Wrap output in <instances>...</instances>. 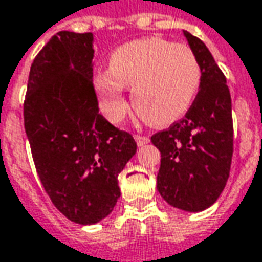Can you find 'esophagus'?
<instances>
[{
    "label": "esophagus",
    "mask_w": 262,
    "mask_h": 262,
    "mask_svg": "<svg viewBox=\"0 0 262 262\" xmlns=\"http://www.w3.org/2000/svg\"><path fill=\"white\" fill-rule=\"evenodd\" d=\"M136 141H137L139 146H143V144H147V143H149V137H147V136H140V134H137V136H136Z\"/></svg>",
    "instance_id": "esophagus-1"
}]
</instances>
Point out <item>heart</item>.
<instances>
[{
	"mask_svg": "<svg viewBox=\"0 0 262 262\" xmlns=\"http://www.w3.org/2000/svg\"><path fill=\"white\" fill-rule=\"evenodd\" d=\"M201 84V67L188 46L161 38H143L118 47L108 71L95 77L104 115L119 122L128 113L125 86L133 88L137 112L154 125L180 119L192 105Z\"/></svg>",
	"mask_w": 262,
	"mask_h": 262,
	"instance_id": "1",
	"label": "heart"
}]
</instances>
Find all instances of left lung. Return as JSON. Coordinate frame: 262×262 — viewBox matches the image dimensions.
Here are the masks:
<instances>
[{"instance_id":"1","label":"left lung","mask_w":262,"mask_h":262,"mask_svg":"<svg viewBox=\"0 0 262 262\" xmlns=\"http://www.w3.org/2000/svg\"><path fill=\"white\" fill-rule=\"evenodd\" d=\"M201 67V84L185 118L152 136L161 152L157 189L173 207L201 212L224 191L233 158V115L227 79L206 45L183 31Z\"/></svg>"}]
</instances>
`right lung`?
I'll list each match as a JSON object with an SVG mask.
<instances>
[{"label": "right lung", "instance_id": "right-lung-1", "mask_svg": "<svg viewBox=\"0 0 262 262\" xmlns=\"http://www.w3.org/2000/svg\"><path fill=\"white\" fill-rule=\"evenodd\" d=\"M92 34L59 31L35 56L24 101L32 159L53 206L91 225L112 213L118 176L134 157L133 136L98 113Z\"/></svg>", "mask_w": 262, "mask_h": 262}]
</instances>
